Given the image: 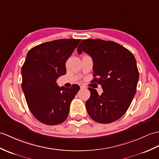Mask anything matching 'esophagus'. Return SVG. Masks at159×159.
<instances>
[{
    "label": "esophagus",
    "instance_id": "esophagus-1",
    "mask_svg": "<svg viewBox=\"0 0 159 159\" xmlns=\"http://www.w3.org/2000/svg\"><path fill=\"white\" fill-rule=\"evenodd\" d=\"M79 85H80V88L81 89H86L85 85H84L83 84H80Z\"/></svg>",
    "mask_w": 159,
    "mask_h": 159
}]
</instances>
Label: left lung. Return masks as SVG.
<instances>
[{"label":"left lung","mask_w":159,"mask_h":159,"mask_svg":"<svg viewBox=\"0 0 159 159\" xmlns=\"http://www.w3.org/2000/svg\"><path fill=\"white\" fill-rule=\"evenodd\" d=\"M93 59V80L102 85L103 93L89 87L91 96L85 103L92 119L110 123L123 116L135 96L139 79L135 58L130 51L115 42L84 39L77 49Z\"/></svg>","instance_id":"left-lung-1"}]
</instances>
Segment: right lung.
I'll return each mask as SVG.
<instances>
[{
    "mask_svg": "<svg viewBox=\"0 0 159 159\" xmlns=\"http://www.w3.org/2000/svg\"><path fill=\"white\" fill-rule=\"evenodd\" d=\"M80 39H59L30 50L21 68L22 83L28 108L36 119L48 125L65 121L78 84L60 87L56 80L66 74V62Z\"/></svg>",
    "mask_w": 159,
    "mask_h": 159,
    "instance_id": "right-lung-1",
    "label": "right lung"
}]
</instances>
